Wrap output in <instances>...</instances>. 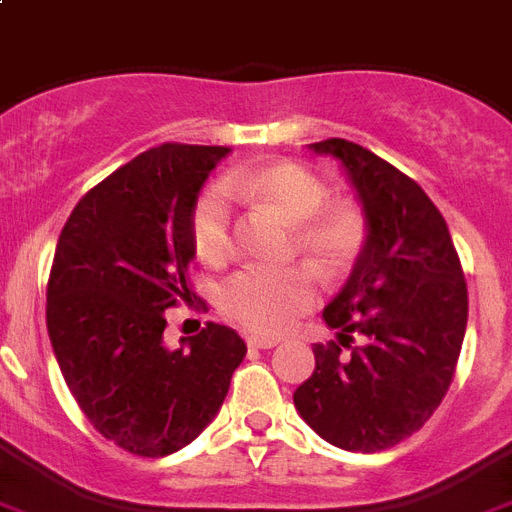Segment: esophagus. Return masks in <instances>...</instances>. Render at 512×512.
<instances>
[{
	"mask_svg": "<svg viewBox=\"0 0 512 512\" xmlns=\"http://www.w3.org/2000/svg\"><path fill=\"white\" fill-rule=\"evenodd\" d=\"M276 338H263V336H247L249 349H273L276 346Z\"/></svg>",
	"mask_w": 512,
	"mask_h": 512,
	"instance_id": "esophagus-1",
	"label": "esophagus"
}]
</instances>
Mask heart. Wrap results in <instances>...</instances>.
I'll use <instances>...</instances> for the list:
<instances>
[{
	"label": "heart",
	"mask_w": 512,
	"mask_h": 512,
	"mask_svg": "<svg viewBox=\"0 0 512 512\" xmlns=\"http://www.w3.org/2000/svg\"><path fill=\"white\" fill-rule=\"evenodd\" d=\"M322 176L296 161H273L223 176L192 208L190 236L197 257L208 265L229 263L234 255L231 203L268 205L294 223L291 252H302L325 278H338L367 247L369 221L351 197H328ZM312 270L291 265L281 270H242L223 283L218 307L239 328L255 336H281L304 312L315 307Z\"/></svg>",
	"instance_id": "heart-1"
}]
</instances>
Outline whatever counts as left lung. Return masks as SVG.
<instances>
[{
    "mask_svg": "<svg viewBox=\"0 0 512 512\" xmlns=\"http://www.w3.org/2000/svg\"><path fill=\"white\" fill-rule=\"evenodd\" d=\"M309 148L346 166L369 239L322 312L341 343L312 346L315 372L294 406L330 445L377 453L422 429L448 393L466 333V278L448 223L411 176L341 137ZM354 335L359 347L350 346Z\"/></svg>",
    "mask_w": 512,
    "mask_h": 512,
    "instance_id": "8db88e82",
    "label": "left lung"
}]
</instances>
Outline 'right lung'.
Here are the masks:
<instances>
[{
  "label": "right lung",
  "mask_w": 512,
  "mask_h": 512,
  "mask_svg": "<svg viewBox=\"0 0 512 512\" xmlns=\"http://www.w3.org/2000/svg\"><path fill=\"white\" fill-rule=\"evenodd\" d=\"M223 145L163 143L80 197L59 234L46 328L77 406L106 440L143 458L176 453L221 409L247 346L208 322L163 346L166 309L195 296L192 208Z\"/></svg>",
  "instance_id": "1"
}]
</instances>
